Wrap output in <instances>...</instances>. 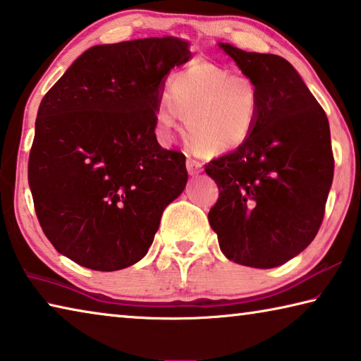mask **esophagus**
Masks as SVG:
<instances>
[{
    "label": "esophagus",
    "mask_w": 361,
    "mask_h": 361,
    "mask_svg": "<svg viewBox=\"0 0 361 361\" xmlns=\"http://www.w3.org/2000/svg\"><path fill=\"white\" fill-rule=\"evenodd\" d=\"M187 171H188V174L190 176H195V174H198V173H202L203 171V164L200 163V161H197V159H193V158H187Z\"/></svg>",
    "instance_id": "1"
}]
</instances>
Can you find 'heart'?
I'll return each mask as SVG.
<instances>
[{"label":"heart","instance_id":"1","mask_svg":"<svg viewBox=\"0 0 361 361\" xmlns=\"http://www.w3.org/2000/svg\"><path fill=\"white\" fill-rule=\"evenodd\" d=\"M264 110L256 81L219 65L195 61L168 80V96L157 105V126L164 139L187 129L195 149L224 153L251 137Z\"/></svg>","mask_w":361,"mask_h":361}]
</instances>
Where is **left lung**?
Instances as JSON below:
<instances>
[{"label":"left lung","mask_w":361,"mask_h":361,"mask_svg":"<svg viewBox=\"0 0 361 361\" xmlns=\"http://www.w3.org/2000/svg\"><path fill=\"white\" fill-rule=\"evenodd\" d=\"M219 46L256 81L264 110L243 145L204 166L219 187L208 219L230 261L279 267L322 226L334 174L329 123L286 59Z\"/></svg>","instance_id":"left-lung-1"}]
</instances>
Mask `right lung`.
<instances>
[{
    "mask_svg": "<svg viewBox=\"0 0 361 361\" xmlns=\"http://www.w3.org/2000/svg\"><path fill=\"white\" fill-rule=\"evenodd\" d=\"M190 57L173 37L92 46L41 100L28 184L47 240L73 262H139L184 192L185 155L158 144L155 114L164 78Z\"/></svg>",
    "mask_w": 361,
    "mask_h": 361,
    "instance_id": "obj_1",
    "label": "right lung"
}]
</instances>
